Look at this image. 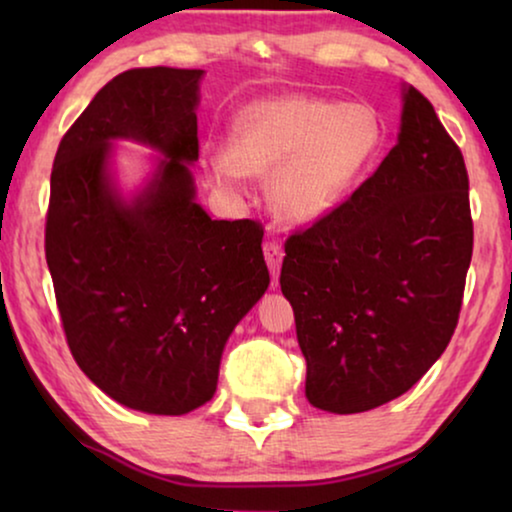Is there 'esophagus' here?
<instances>
[{
  "label": "esophagus",
  "instance_id": "1",
  "mask_svg": "<svg viewBox=\"0 0 512 512\" xmlns=\"http://www.w3.org/2000/svg\"><path fill=\"white\" fill-rule=\"evenodd\" d=\"M263 254H265V261H268V268L272 272V284L277 286V279H279V265H282V244L275 242V240H268L263 244Z\"/></svg>",
  "mask_w": 512,
  "mask_h": 512
}]
</instances>
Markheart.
<instances>
[{
    "label": "heart",
    "instance_id": "obj_1",
    "mask_svg": "<svg viewBox=\"0 0 512 512\" xmlns=\"http://www.w3.org/2000/svg\"><path fill=\"white\" fill-rule=\"evenodd\" d=\"M382 144L380 118L366 104L286 95L244 109L233 125L228 158L214 163L221 181L270 177V200L289 221L331 212Z\"/></svg>",
    "mask_w": 512,
    "mask_h": 512
}]
</instances>
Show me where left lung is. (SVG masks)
Segmentation results:
<instances>
[{
    "mask_svg": "<svg viewBox=\"0 0 512 512\" xmlns=\"http://www.w3.org/2000/svg\"><path fill=\"white\" fill-rule=\"evenodd\" d=\"M314 408L352 415L405 394L450 345L473 256L468 172L417 88L398 144L345 202L284 242Z\"/></svg>",
    "mask_w": 512,
    "mask_h": 512,
    "instance_id": "obj_1",
    "label": "left lung"
}]
</instances>
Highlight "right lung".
<instances>
[{
	"instance_id": "obj_1",
	"label": "right lung",
	"mask_w": 512,
	"mask_h": 512,
	"mask_svg": "<svg viewBox=\"0 0 512 512\" xmlns=\"http://www.w3.org/2000/svg\"><path fill=\"white\" fill-rule=\"evenodd\" d=\"M202 69L118 74L65 132L53 160L46 263L62 331L104 394L186 415L216 391L228 335L270 284L258 221H212L195 202ZM166 153L130 206L108 186L111 138Z\"/></svg>"
}]
</instances>
